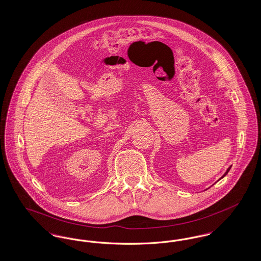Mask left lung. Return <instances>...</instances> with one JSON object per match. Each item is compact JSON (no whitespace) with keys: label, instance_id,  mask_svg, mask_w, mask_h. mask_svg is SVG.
I'll return each instance as SVG.
<instances>
[{"label":"left lung","instance_id":"1","mask_svg":"<svg viewBox=\"0 0 261 261\" xmlns=\"http://www.w3.org/2000/svg\"><path fill=\"white\" fill-rule=\"evenodd\" d=\"M230 168H231V166H230V167H229V168H228V169H227V171H226V172H225V174H224L223 176H222V177H221V178H223L224 176H226V174L228 173V172H229V170H230Z\"/></svg>","mask_w":261,"mask_h":261}]
</instances>
